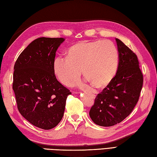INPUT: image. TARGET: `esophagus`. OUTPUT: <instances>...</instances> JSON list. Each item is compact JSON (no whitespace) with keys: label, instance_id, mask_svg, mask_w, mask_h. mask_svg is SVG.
<instances>
[{"label":"esophagus","instance_id":"obj_1","mask_svg":"<svg viewBox=\"0 0 157 157\" xmlns=\"http://www.w3.org/2000/svg\"><path fill=\"white\" fill-rule=\"evenodd\" d=\"M93 96H94V94H93Z\"/></svg>","mask_w":157,"mask_h":157}]
</instances>
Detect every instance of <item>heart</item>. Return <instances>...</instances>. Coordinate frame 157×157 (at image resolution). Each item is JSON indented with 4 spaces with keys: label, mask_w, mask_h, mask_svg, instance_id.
Wrapping results in <instances>:
<instances>
[{
    "label": "heart",
    "mask_w": 157,
    "mask_h": 157,
    "mask_svg": "<svg viewBox=\"0 0 157 157\" xmlns=\"http://www.w3.org/2000/svg\"><path fill=\"white\" fill-rule=\"evenodd\" d=\"M119 55L109 40L81 42L68 50L67 57H57L53 68L59 80L66 86H73L81 80V70L94 87L108 85L117 72Z\"/></svg>",
    "instance_id": "obj_1"
}]
</instances>
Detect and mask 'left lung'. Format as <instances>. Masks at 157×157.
Wrapping results in <instances>:
<instances>
[{
  "instance_id": "obj_1",
  "label": "left lung",
  "mask_w": 157,
  "mask_h": 157,
  "mask_svg": "<svg viewBox=\"0 0 157 157\" xmlns=\"http://www.w3.org/2000/svg\"><path fill=\"white\" fill-rule=\"evenodd\" d=\"M117 73L95 98L90 111L93 122L101 126L117 124L128 117L137 104L143 86V75L137 55L119 39Z\"/></svg>"
}]
</instances>
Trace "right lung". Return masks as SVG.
Wrapping results in <instances>:
<instances>
[{
  "label": "right lung",
  "mask_w": 157,
  "mask_h": 157,
  "mask_svg": "<svg viewBox=\"0 0 157 157\" xmlns=\"http://www.w3.org/2000/svg\"><path fill=\"white\" fill-rule=\"evenodd\" d=\"M65 39L40 37L29 44L14 65L13 90L17 109L33 125L53 128L63 116L71 92L57 81L53 68L56 51Z\"/></svg>",
  "instance_id": "1"
}]
</instances>
